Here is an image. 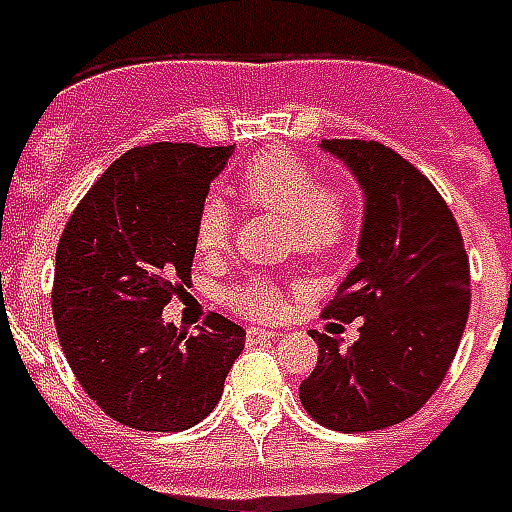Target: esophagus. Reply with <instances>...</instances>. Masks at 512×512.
Segmentation results:
<instances>
[{"instance_id":"34e87169","label":"esophagus","mask_w":512,"mask_h":512,"mask_svg":"<svg viewBox=\"0 0 512 512\" xmlns=\"http://www.w3.org/2000/svg\"><path fill=\"white\" fill-rule=\"evenodd\" d=\"M276 336H279V333L268 331V328H249V331H246V342L249 344L271 342V339H276Z\"/></svg>"}]
</instances>
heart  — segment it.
<instances>
[{
    "mask_svg": "<svg viewBox=\"0 0 512 512\" xmlns=\"http://www.w3.org/2000/svg\"><path fill=\"white\" fill-rule=\"evenodd\" d=\"M236 198L246 208L282 217L285 246L295 255L323 257L336 252L350 236L355 195L339 179L317 176L312 162L293 151H263L236 176ZM233 214L225 200L206 198L195 217V246L203 255H219L227 246ZM233 312L252 320H271L282 312V287L268 276H249L225 295Z\"/></svg>",
    "mask_w": 512,
    "mask_h": 512,
    "instance_id": "b5f03b06",
    "label": "heart"
}]
</instances>
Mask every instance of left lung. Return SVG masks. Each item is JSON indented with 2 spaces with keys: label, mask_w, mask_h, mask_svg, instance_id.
<instances>
[{
  "label": "left lung",
  "mask_w": 512,
  "mask_h": 512,
  "mask_svg": "<svg viewBox=\"0 0 512 512\" xmlns=\"http://www.w3.org/2000/svg\"><path fill=\"white\" fill-rule=\"evenodd\" d=\"M366 195L358 266L325 317L361 339L314 331L320 350L298 399L333 431L388 429L431 399L456 358L469 314V257L448 203L412 162L377 140H323Z\"/></svg>",
  "instance_id": "obj_1"
}]
</instances>
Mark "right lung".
<instances>
[{
    "instance_id": "right-lung-1",
    "label": "right lung",
    "mask_w": 512,
    "mask_h": 512,
    "mask_svg": "<svg viewBox=\"0 0 512 512\" xmlns=\"http://www.w3.org/2000/svg\"><path fill=\"white\" fill-rule=\"evenodd\" d=\"M233 146L149 143L94 181L56 246L54 309L75 380L138 431H184L217 407L244 328L211 312L189 336L162 320L192 279L195 217Z\"/></svg>"
}]
</instances>
